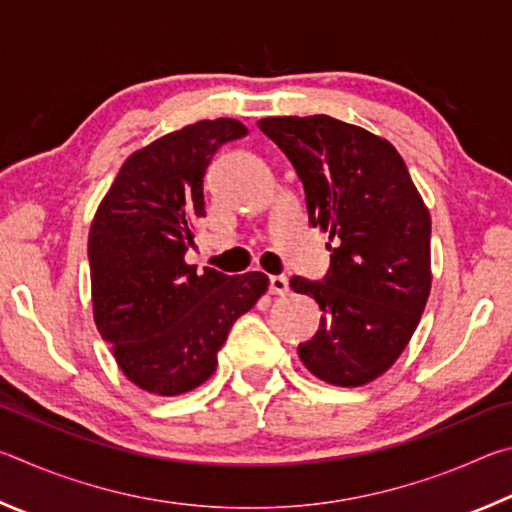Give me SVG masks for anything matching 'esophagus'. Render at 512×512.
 <instances>
[{"label": "esophagus", "instance_id": "1", "mask_svg": "<svg viewBox=\"0 0 512 512\" xmlns=\"http://www.w3.org/2000/svg\"><path fill=\"white\" fill-rule=\"evenodd\" d=\"M268 291H271L273 296H287V293H289V280L284 275H273L271 277V284H268Z\"/></svg>", "mask_w": 512, "mask_h": 512}]
</instances>
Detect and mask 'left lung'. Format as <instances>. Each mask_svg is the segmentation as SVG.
<instances>
[{
    "label": "left lung",
    "instance_id": "8db88e82",
    "mask_svg": "<svg viewBox=\"0 0 512 512\" xmlns=\"http://www.w3.org/2000/svg\"><path fill=\"white\" fill-rule=\"evenodd\" d=\"M305 185L309 223L329 232L325 282L293 277L323 309L298 345L332 386L375 381L409 345L431 291V216L395 146L327 115L259 119ZM335 246L332 247L331 244Z\"/></svg>",
    "mask_w": 512,
    "mask_h": 512
}]
</instances>
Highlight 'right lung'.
<instances>
[{
    "label": "right lung",
    "instance_id": "add662e5",
    "mask_svg": "<svg viewBox=\"0 0 512 512\" xmlns=\"http://www.w3.org/2000/svg\"><path fill=\"white\" fill-rule=\"evenodd\" d=\"M246 133L241 121L219 117L162 135L128 155L94 212V323L119 370L146 393L173 397L205 384L230 327L268 289L259 271L228 277L185 262L205 216L207 164Z\"/></svg>",
    "mask_w": 512,
    "mask_h": 512
}]
</instances>
